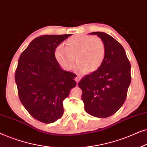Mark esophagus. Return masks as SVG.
<instances>
[{"label":"esophagus","mask_w":147,"mask_h":147,"mask_svg":"<svg viewBox=\"0 0 147 147\" xmlns=\"http://www.w3.org/2000/svg\"><path fill=\"white\" fill-rule=\"evenodd\" d=\"M81 79H82V77L80 75H78L77 76H76V78H75V80H76V82H77V84H78V82L80 81V80H81Z\"/></svg>","instance_id":"obj_1"}]
</instances>
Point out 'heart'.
I'll use <instances>...</instances> for the list:
<instances>
[{
	"instance_id": "1",
	"label": "heart",
	"mask_w": 147,
	"mask_h": 147,
	"mask_svg": "<svg viewBox=\"0 0 147 147\" xmlns=\"http://www.w3.org/2000/svg\"><path fill=\"white\" fill-rule=\"evenodd\" d=\"M106 45L97 36L78 35L66 41V46L60 45L55 51V57L64 69L69 71L76 60V69L82 73L94 71L103 63L106 56Z\"/></svg>"
}]
</instances>
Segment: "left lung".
Wrapping results in <instances>:
<instances>
[{
    "label": "left lung",
    "mask_w": 147,
    "mask_h": 147,
    "mask_svg": "<svg viewBox=\"0 0 147 147\" xmlns=\"http://www.w3.org/2000/svg\"><path fill=\"white\" fill-rule=\"evenodd\" d=\"M106 45V56L100 67L85 76L78 86L86 112L98 118L116 113L125 101L131 82L130 63L124 48L116 40L103 32H93Z\"/></svg>",
    "instance_id": "obj_1"
}]
</instances>
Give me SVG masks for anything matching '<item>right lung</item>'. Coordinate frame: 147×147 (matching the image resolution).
<instances>
[{
  "label": "right lung",
  "instance_id": "right-lung-1",
  "mask_svg": "<svg viewBox=\"0 0 147 147\" xmlns=\"http://www.w3.org/2000/svg\"><path fill=\"white\" fill-rule=\"evenodd\" d=\"M71 35L35 38L18 61L15 82L19 99L28 112L43 123L61 117L63 101L76 86V74L62 69L55 57L57 46Z\"/></svg>",
  "mask_w": 147,
  "mask_h": 147
}]
</instances>
